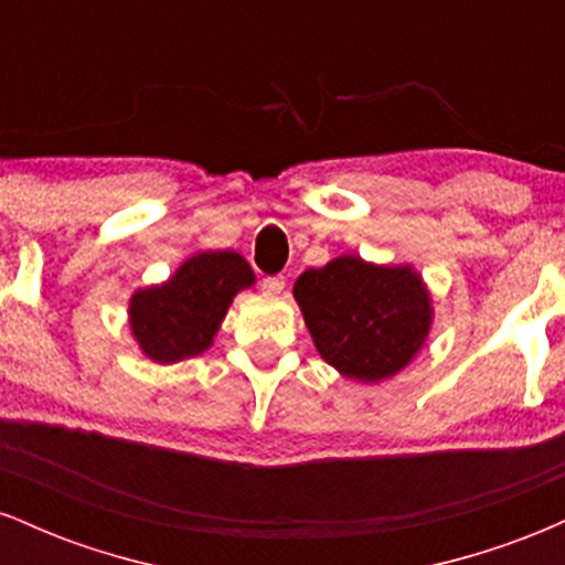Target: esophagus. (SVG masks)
<instances>
[{"label": "esophagus", "instance_id": "1", "mask_svg": "<svg viewBox=\"0 0 565 565\" xmlns=\"http://www.w3.org/2000/svg\"><path fill=\"white\" fill-rule=\"evenodd\" d=\"M284 287H287V281H284V276H265V278H263L265 295H281Z\"/></svg>", "mask_w": 565, "mask_h": 565}]
</instances>
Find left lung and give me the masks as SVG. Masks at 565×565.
Instances as JSON below:
<instances>
[{
	"label": "left lung",
	"mask_w": 565,
	"mask_h": 565,
	"mask_svg": "<svg viewBox=\"0 0 565 565\" xmlns=\"http://www.w3.org/2000/svg\"><path fill=\"white\" fill-rule=\"evenodd\" d=\"M295 300L321 359L359 382L398 374L423 350L433 323L430 295L412 265H374L355 255L305 270Z\"/></svg>",
	"instance_id": "left-lung-1"
}]
</instances>
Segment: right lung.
I'll return each mask as SVG.
<instances>
[{
  "instance_id": "add662e5",
  "label": "right lung",
  "mask_w": 565,
  "mask_h": 565,
  "mask_svg": "<svg viewBox=\"0 0 565 565\" xmlns=\"http://www.w3.org/2000/svg\"><path fill=\"white\" fill-rule=\"evenodd\" d=\"M255 284L238 252H201L157 287L138 289L129 300V327L142 353L157 364L201 355L215 340L228 305Z\"/></svg>"
}]
</instances>
